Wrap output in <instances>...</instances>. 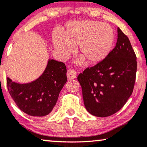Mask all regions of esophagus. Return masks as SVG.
Masks as SVG:
<instances>
[{
    "mask_svg": "<svg viewBox=\"0 0 147 147\" xmlns=\"http://www.w3.org/2000/svg\"><path fill=\"white\" fill-rule=\"evenodd\" d=\"M76 75H77V73H76V71H74V69H68L67 72V77L68 80H73L75 79L76 78Z\"/></svg>",
    "mask_w": 147,
    "mask_h": 147,
    "instance_id": "obj_1",
    "label": "esophagus"
}]
</instances>
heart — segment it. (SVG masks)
<instances>
[{
	"mask_svg": "<svg viewBox=\"0 0 147 147\" xmlns=\"http://www.w3.org/2000/svg\"><path fill=\"white\" fill-rule=\"evenodd\" d=\"M114 40V30L109 24L90 20L69 22L62 34L56 32L53 35L54 48L61 58L67 57L78 46L82 55L78 63L86 60L91 64L103 61L111 53Z\"/></svg>",
	"mask_w": 147,
	"mask_h": 147,
	"instance_id": "heart-1",
	"label": "heart"
}]
</instances>
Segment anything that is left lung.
I'll return each mask as SVG.
<instances>
[{"mask_svg": "<svg viewBox=\"0 0 147 147\" xmlns=\"http://www.w3.org/2000/svg\"><path fill=\"white\" fill-rule=\"evenodd\" d=\"M115 47L103 61L78 76L84 106L97 117H106L123 107L133 91L136 57L127 36L118 27Z\"/></svg>", "mask_w": 147, "mask_h": 147, "instance_id": "left-lung-1", "label": "left lung"}]
</instances>
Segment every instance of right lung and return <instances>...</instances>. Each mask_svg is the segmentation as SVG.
Segmentation results:
<instances>
[{
  "mask_svg": "<svg viewBox=\"0 0 147 147\" xmlns=\"http://www.w3.org/2000/svg\"><path fill=\"white\" fill-rule=\"evenodd\" d=\"M65 63L49 59L39 78L30 83L19 84L7 78L10 95L20 110L31 116H45L52 111L67 82Z\"/></svg>",
  "mask_w": 147,
  "mask_h": 147,
  "instance_id": "obj_1",
  "label": "right lung"
}]
</instances>
